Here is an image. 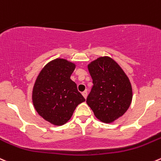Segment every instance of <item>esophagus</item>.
<instances>
[{
  "label": "esophagus",
  "instance_id": "1",
  "mask_svg": "<svg viewBox=\"0 0 161 161\" xmlns=\"http://www.w3.org/2000/svg\"><path fill=\"white\" fill-rule=\"evenodd\" d=\"M82 96L86 98V97H87V91H83L82 93Z\"/></svg>",
  "mask_w": 161,
  "mask_h": 161
}]
</instances>
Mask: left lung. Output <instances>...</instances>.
Listing matches in <instances>:
<instances>
[{
    "instance_id": "8db88e82",
    "label": "left lung",
    "mask_w": 161,
    "mask_h": 161,
    "mask_svg": "<svg viewBox=\"0 0 161 161\" xmlns=\"http://www.w3.org/2000/svg\"><path fill=\"white\" fill-rule=\"evenodd\" d=\"M93 87L86 103L95 116L104 123H112L122 116L132 101L130 80L119 65L108 57H101L88 65Z\"/></svg>"
}]
</instances>
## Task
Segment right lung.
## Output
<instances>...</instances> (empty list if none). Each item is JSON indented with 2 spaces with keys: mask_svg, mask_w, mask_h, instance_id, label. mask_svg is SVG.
<instances>
[{
  "mask_svg": "<svg viewBox=\"0 0 161 161\" xmlns=\"http://www.w3.org/2000/svg\"><path fill=\"white\" fill-rule=\"evenodd\" d=\"M75 64L64 59L48 63L34 83L32 101L34 108L44 119L56 126L66 124L75 108L85 101L77 85L70 77Z\"/></svg>",
  "mask_w": 161,
  "mask_h": 161,
  "instance_id": "right-lung-1",
  "label": "right lung"
}]
</instances>
